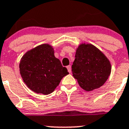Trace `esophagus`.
Returning a JSON list of instances; mask_svg holds the SVG:
<instances>
[{"label":"esophagus","instance_id":"esophagus-1","mask_svg":"<svg viewBox=\"0 0 129 129\" xmlns=\"http://www.w3.org/2000/svg\"><path fill=\"white\" fill-rule=\"evenodd\" d=\"M67 70H68V72H69V73L71 72V66H67Z\"/></svg>","mask_w":129,"mask_h":129}]
</instances>
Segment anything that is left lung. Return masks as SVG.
I'll use <instances>...</instances> for the list:
<instances>
[{"instance_id": "obj_1", "label": "left lung", "mask_w": 129, "mask_h": 129, "mask_svg": "<svg viewBox=\"0 0 129 129\" xmlns=\"http://www.w3.org/2000/svg\"><path fill=\"white\" fill-rule=\"evenodd\" d=\"M109 60L92 44H81L76 49L72 65L73 76L87 91L100 87L111 74Z\"/></svg>"}]
</instances>
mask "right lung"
Segmentation results:
<instances>
[{
    "label": "right lung",
    "instance_id": "1",
    "mask_svg": "<svg viewBox=\"0 0 129 129\" xmlns=\"http://www.w3.org/2000/svg\"><path fill=\"white\" fill-rule=\"evenodd\" d=\"M19 68L27 86L43 94L53 92L62 78L69 74L48 44L40 45L27 51L22 58Z\"/></svg>",
    "mask_w": 129,
    "mask_h": 129
}]
</instances>
